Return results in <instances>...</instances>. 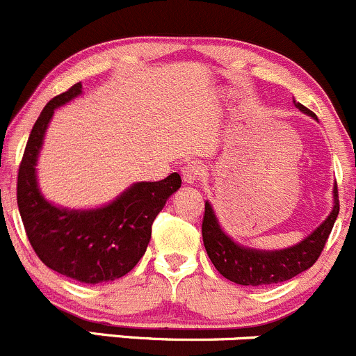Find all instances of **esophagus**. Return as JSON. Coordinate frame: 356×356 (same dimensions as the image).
I'll return each instance as SVG.
<instances>
[{
  "label": "esophagus",
  "mask_w": 356,
  "mask_h": 356,
  "mask_svg": "<svg viewBox=\"0 0 356 356\" xmlns=\"http://www.w3.org/2000/svg\"><path fill=\"white\" fill-rule=\"evenodd\" d=\"M202 175H204V168L202 164L197 163V161H192V163L185 164V166L181 168L183 181L188 183V185H192V183H195L197 179H200Z\"/></svg>",
  "instance_id": "1"
}]
</instances>
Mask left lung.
<instances>
[{"label": "left lung", "mask_w": 356, "mask_h": 356, "mask_svg": "<svg viewBox=\"0 0 356 356\" xmlns=\"http://www.w3.org/2000/svg\"><path fill=\"white\" fill-rule=\"evenodd\" d=\"M293 102L300 111L317 120V116L309 108L296 101ZM332 193H334V205L325 221L318 225V228L314 229L309 236L303 238L300 243L283 248V250H255V248L238 245L222 232L212 211V205L205 202L202 238L209 259L219 270V274L243 286H266V284L291 280L296 274L312 267L321 252L324 250V245L332 232L339 212L338 185H334Z\"/></svg>", "instance_id": "left-lung-1"}]
</instances>
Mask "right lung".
<instances>
[{
  "label": "right lung",
  "mask_w": 356,
  "mask_h": 356,
  "mask_svg": "<svg viewBox=\"0 0 356 356\" xmlns=\"http://www.w3.org/2000/svg\"><path fill=\"white\" fill-rule=\"evenodd\" d=\"M82 94V83L53 97L29 135L17 181V204L32 248L49 269L96 284L130 273L151 240L152 222L181 186L178 173L161 181L134 183L97 209L58 207L39 190L35 164L54 109Z\"/></svg>",
  "instance_id": "right-lung-1"
}]
</instances>
